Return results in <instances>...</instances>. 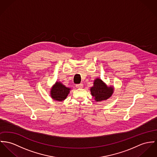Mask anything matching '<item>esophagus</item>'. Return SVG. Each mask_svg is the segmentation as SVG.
I'll return each instance as SVG.
<instances>
[{
	"label": "esophagus",
	"instance_id": "1",
	"mask_svg": "<svg viewBox=\"0 0 157 157\" xmlns=\"http://www.w3.org/2000/svg\"><path fill=\"white\" fill-rule=\"evenodd\" d=\"M76 87L78 88H82L84 87V85L82 84H79L76 85Z\"/></svg>",
	"mask_w": 157,
	"mask_h": 157
}]
</instances>
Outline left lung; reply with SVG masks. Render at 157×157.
<instances>
[{
	"label": "left lung",
	"instance_id": "obj_1",
	"mask_svg": "<svg viewBox=\"0 0 157 157\" xmlns=\"http://www.w3.org/2000/svg\"><path fill=\"white\" fill-rule=\"evenodd\" d=\"M92 96L96 101H101L109 98L113 93L114 87L108 86L101 79L97 78L93 82V86L90 88Z\"/></svg>",
	"mask_w": 157,
	"mask_h": 157
}]
</instances>
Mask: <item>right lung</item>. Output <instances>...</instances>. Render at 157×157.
<instances>
[{
	"label": "right lung",
	"instance_id": "obj_1",
	"mask_svg": "<svg viewBox=\"0 0 157 157\" xmlns=\"http://www.w3.org/2000/svg\"><path fill=\"white\" fill-rule=\"evenodd\" d=\"M71 90V88L66 86L61 82L57 81L51 88L50 96L54 100L62 101L66 98Z\"/></svg>",
	"mask_w": 157,
	"mask_h": 157
}]
</instances>
